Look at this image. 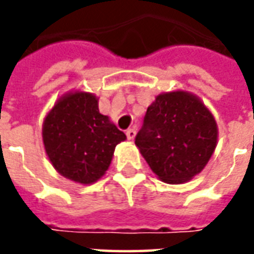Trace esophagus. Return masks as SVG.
Listing matches in <instances>:
<instances>
[{"instance_id": "34e87169", "label": "esophagus", "mask_w": 254, "mask_h": 254, "mask_svg": "<svg viewBox=\"0 0 254 254\" xmlns=\"http://www.w3.org/2000/svg\"><path fill=\"white\" fill-rule=\"evenodd\" d=\"M134 136H136V130H134L133 127H129V129L127 130V137L129 138V140H133Z\"/></svg>"}]
</instances>
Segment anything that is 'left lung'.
Wrapping results in <instances>:
<instances>
[{
    "label": "left lung",
    "mask_w": 254,
    "mask_h": 254,
    "mask_svg": "<svg viewBox=\"0 0 254 254\" xmlns=\"http://www.w3.org/2000/svg\"><path fill=\"white\" fill-rule=\"evenodd\" d=\"M218 141L215 118L194 95L156 96L134 138L156 176L169 184L191 180L205 167Z\"/></svg>",
    "instance_id": "8db88e82"
}]
</instances>
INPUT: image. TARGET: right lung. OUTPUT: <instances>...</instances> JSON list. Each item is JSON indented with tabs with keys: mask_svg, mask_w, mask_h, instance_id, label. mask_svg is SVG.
I'll use <instances>...</instances> for the list:
<instances>
[{
	"mask_svg": "<svg viewBox=\"0 0 254 254\" xmlns=\"http://www.w3.org/2000/svg\"><path fill=\"white\" fill-rule=\"evenodd\" d=\"M125 138L87 92L65 95L43 122V144L54 169L84 185L105 174L117 144Z\"/></svg>",
	"mask_w": 254,
	"mask_h": 254,
	"instance_id": "add662e5",
	"label": "right lung"
}]
</instances>
